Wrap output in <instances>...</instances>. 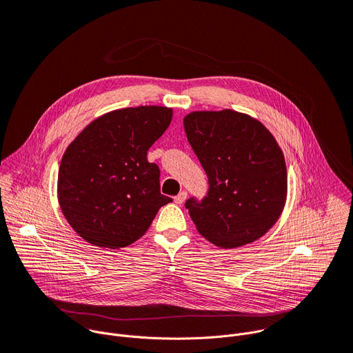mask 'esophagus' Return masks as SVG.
<instances>
[{"instance_id": "34e87169", "label": "esophagus", "mask_w": 353, "mask_h": 353, "mask_svg": "<svg viewBox=\"0 0 353 353\" xmlns=\"http://www.w3.org/2000/svg\"><path fill=\"white\" fill-rule=\"evenodd\" d=\"M185 199H187V191H181V192H179V194L174 196V203H176V204H183Z\"/></svg>"}]
</instances>
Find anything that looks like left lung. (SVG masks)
Masks as SVG:
<instances>
[{"mask_svg": "<svg viewBox=\"0 0 353 353\" xmlns=\"http://www.w3.org/2000/svg\"><path fill=\"white\" fill-rule=\"evenodd\" d=\"M183 123L210 183L201 203H185L196 230L222 248L256 241L286 203V165L276 139L259 120L230 109L191 112Z\"/></svg>", "mask_w": 353, "mask_h": 353, "instance_id": "1", "label": "left lung"}]
</instances>
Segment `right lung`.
<instances>
[{"label": "right lung", "instance_id": "right-lung-1", "mask_svg": "<svg viewBox=\"0 0 353 353\" xmlns=\"http://www.w3.org/2000/svg\"><path fill=\"white\" fill-rule=\"evenodd\" d=\"M173 110L139 106L109 112L68 145L59 169L57 196L71 228L88 243L123 248L149 229L172 198L161 194L158 165L148 149L169 127Z\"/></svg>", "mask_w": 353, "mask_h": 353}]
</instances>
